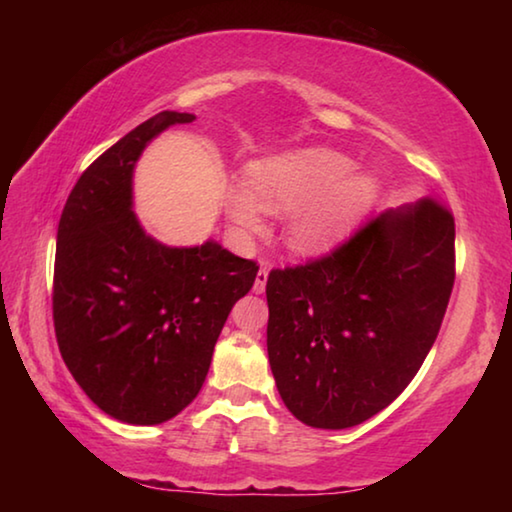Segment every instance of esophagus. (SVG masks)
Wrapping results in <instances>:
<instances>
[{"label": "esophagus", "mask_w": 512, "mask_h": 512, "mask_svg": "<svg viewBox=\"0 0 512 512\" xmlns=\"http://www.w3.org/2000/svg\"><path fill=\"white\" fill-rule=\"evenodd\" d=\"M266 282H268V268H259V273L255 277V284H253V291L255 293H264L266 291Z\"/></svg>", "instance_id": "34e87169"}]
</instances>
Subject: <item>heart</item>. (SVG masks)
Segmentation results:
<instances>
[{
    "label": "heart",
    "instance_id": "obj_1",
    "mask_svg": "<svg viewBox=\"0 0 512 512\" xmlns=\"http://www.w3.org/2000/svg\"><path fill=\"white\" fill-rule=\"evenodd\" d=\"M352 167L348 155L323 146L271 155L250 167V189H228L225 212L246 235L262 232V210L296 212L287 246L298 255H320L339 244L375 205V178Z\"/></svg>",
    "mask_w": 512,
    "mask_h": 512
}]
</instances>
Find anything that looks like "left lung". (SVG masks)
<instances>
[{
	"label": "left lung",
	"mask_w": 512,
	"mask_h": 512,
	"mask_svg": "<svg viewBox=\"0 0 512 512\" xmlns=\"http://www.w3.org/2000/svg\"><path fill=\"white\" fill-rule=\"evenodd\" d=\"M454 216L429 198L386 210L307 266L271 271L266 348L300 422L348 429L420 370L454 287Z\"/></svg>",
	"instance_id": "left-lung-1"
}]
</instances>
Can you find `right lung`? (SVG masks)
Returning <instances> with one entry per match:
<instances>
[{"label":"right lung","instance_id":"right-lung-1","mask_svg":"<svg viewBox=\"0 0 512 512\" xmlns=\"http://www.w3.org/2000/svg\"><path fill=\"white\" fill-rule=\"evenodd\" d=\"M189 112L164 110L99 155L58 223L54 327L83 393L110 418L160 424L194 402L230 309L259 266L214 239L167 246L133 212V173L146 146Z\"/></svg>","mask_w":512,"mask_h":512}]
</instances>
